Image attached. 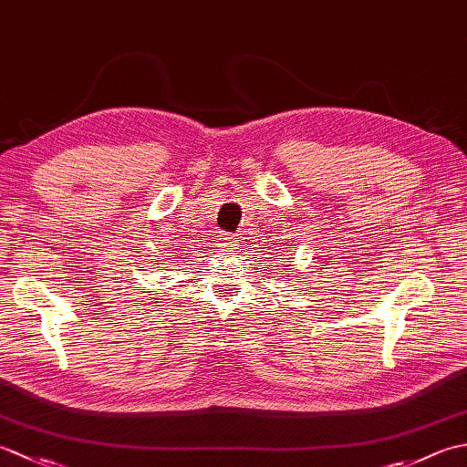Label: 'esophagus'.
Here are the masks:
<instances>
[{"label":"esophagus","mask_w":467,"mask_h":467,"mask_svg":"<svg viewBox=\"0 0 467 467\" xmlns=\"http://www.w3.org/2000/svg\"><path fill=\"white\" fill-rule=\"evenodd\" d=\"M216 244H218V249L224 251V253H228V251H234L236 241H234V236H233V234L221 233V234H218V241H216Z\"/></svg>","instance_id":"34e87169"}]
</instances>
